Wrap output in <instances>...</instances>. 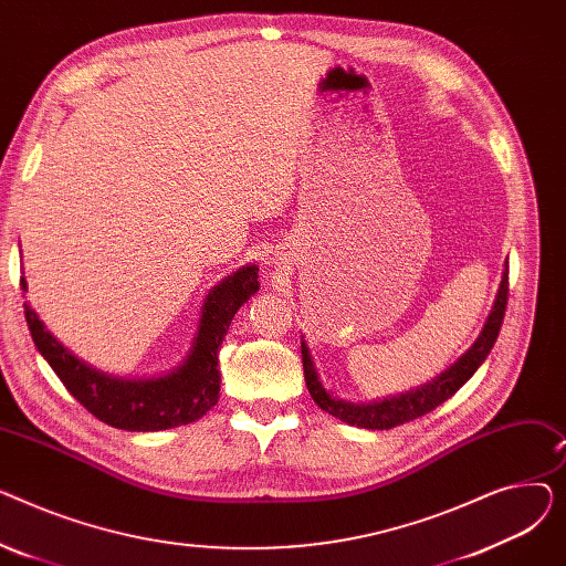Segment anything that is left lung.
Segmentation results:
<instances>
[{
    "label": "left lung",
    "instance_id": "8db88e82",
    "mask_svg": "<svg viewBox=\"0 0 566 566\" xmlns=\"http://www.w3.org/2000/svg\"><path fill=\"white\" fill-rule=\"evenodd\" d=\"M507 298H510V268L502 275L500 291L495 295V305L491 310V316L486 318V325H484L482 335L478 337V342L472 344V348L463 355L457 365H452L448 371L440 374L436 380H431L420 390L406 392V395L385 399V401L367 403V406L339 401L323 390V385L314 371L310 350L303 342L301 350H303V369H305L307 390L318 408H323L325 412H331L333 418H339L342 422H348L353 427L382 431V429H395L399 424L418 420V418H422V415L438 408L442 401L454 397L461 385H465L470 380V376L478 371V367L486 360V355L491 353V348L500 335L504 310H507Z\"/></svg>",
    "mask_w": 566,
    "mask_h": 566
}]
</instances>
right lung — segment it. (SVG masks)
<instances>
[{
  "instance_id": "obj_1",
  "label": "right lung",
  "mask_w": 566,
  "mask_h": 566,
  "mask_svg": "<svg viewBox=\"0 0 566 566\" xmlns=\"http://www.w3.org/2000/svg\"><path fill=\"white\" fill-rule=\"evenodd\" d=\"M259 268L248 265L220 282L203 303L199 335L184 367L158 380H122L77 360L59 344L36 312L24 303V318L36 348L66 390L101 422L126 431H160L190 424L220 399L218 355L233 314L259 291ZM20 286L27 289L24 277Z\"/></svg>"
}]
</instances>
